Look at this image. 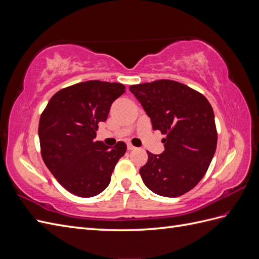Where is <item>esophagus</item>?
I'll list each match as a JSON object with an SVG mask.
<instances>
[{
  "label": "esophagus",
  "mask_w": 259,
  "mask_h": 259,
  "mask_svg": "<svg viewBox=\"0 0 259 259\" xmlns=\"http://www.w3.org/2000/svg\"><path fill=\"white\" fill-rule=\"evenodd\" d=\"M127 149L131 151V150H134V149H136L134 146H133L132 144H127Z\"/></svg>",
  "instance_id": "34e87169"
}]
</instances>
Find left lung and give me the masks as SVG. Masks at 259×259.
Returning <instances> with one entry per match:
<instances>
[{
  "label": "left lung",
  "instance_id": "left-lung-1",
  "mask_svg": "<svg viewBox=\"0 0 259 259\" xmlns=\"http://www.w3.org/2000/svg\"><path fill=\"white\" fill-rule=\"evenodd\" d=\"M130 91L163 135V153L147 151L139 173L144 184L162 197L190 191L205 175L217 146L214 111L201 93L183 83L158 80L131 85Z\"/></svg>",
  "mask_w": 259,
  "mask_h": 259
}]
</instances>
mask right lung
<instances>
[{
	"label": "right lung",
	"mask_w": 259,
	"mask_h": 259,
	"mask_svg": "<svg viewBox=\"0 0 259 259\" xmlns=\"http://www.w3.org/2000/svg\"><path fill=\"white\" fill-rule=\"evenodd\" d=\"M125 92L121 83L81 82L57 92L38 123L41 155L57 182L77 197L91 198L110 184L111 174L126 144L112 148L95 142L99 122Z\"/></svg>",
	"instance_id": "1"
}]
</instances>
